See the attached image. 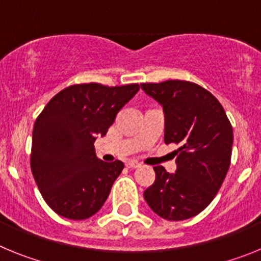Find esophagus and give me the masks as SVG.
I'll list each match as a JSON object with an SVG mask.
<instances>
[{
    "label": "esophagus",
    "mask_w": 261,
    "mask_h": 261,
    "mask_svg": "<svg viewBox=\"0 0 261 261\" xmlns=\"http://www.w3.org/2000/svg\"><path fill=\"white\" fill-rule=\"evenodd\" d=\"M140 166H141V163L135 162V161H130V162L126 163V167H128V168H138Z\"/></svg>",
    "instance_id": "obj_1"
}]
</instances>
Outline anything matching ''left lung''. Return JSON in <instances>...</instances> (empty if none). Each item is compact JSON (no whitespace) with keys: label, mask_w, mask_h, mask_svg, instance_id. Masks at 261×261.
I'll use <instances>...</instances> for the list:
<instances>
[{"label":"left lung","mask_w":261,"mask_h":261,"mask_svg":"<svg viewBox=\"0 0 261 261\" xmlns=\"http://www.w3.org/2000/svg\"><path fill=\"white\" fill-rule=\"evenodd\" d=\"M163 107L165 142L177 144L176 172L154 167L155 181L144 192L154 213L183 221L204 211L220 191L230 167L232 126L208 90L188 81L141 84Z\"/></svg>","instance_id":"left-lung-1"}]
</instances>
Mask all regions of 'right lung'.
Wrapping results in <instances>:
<instances>
[{
    "label": "right lung",
    "instance_id": "1",
    "mask_svg": "<svg viewBox=\"0 0 261 261\" xmlns=\"http://www.w3.org/2000/svg\"><path fill=\"white\" fill-rule=\"evenodd\" d=\"M138 90L137 84L73 85L53 96L38 116L31 171L43 199L59 216L86 220L103 206L124 163L100 161L94 142L106 136Z\"/></svg>",
    "mask_w": 261,
    "mask_h": 261
}]
</instances>
